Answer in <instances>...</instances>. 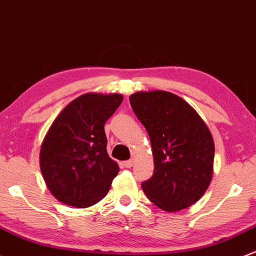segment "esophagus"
<instances>
[{
	"mask_svg": "<svg viewBox=\"0 0 256 256\" xmlns=\"http://www.w3.org/2000/svg\"><path fill=\"white\" fill-rule=\"evenodd\" d=\"M132 166H134V160H126V162H124V166H125V168H131Z\"/></svg>",
	"mask_w": 256,
	"mask_h": 256,
	"instance_id": "esophagus-1",
	"label": "esophagus"
}]
</instances>
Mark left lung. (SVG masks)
Here are the masks:
<instances>
[{"instance_id": "obj_1", "label": "left lung", "mask_w": 256, "mask_h": 256, "mask_svg": "<svg viewBox=\"0 0 256 256\" xmlns=\"http://www.w3.org/2000/svg\"><path fill=\"white\" fill-rule=\"evenodd\" d=\"M130 104L152 144L154 170L142 182L147 198L166 212L194 205L214 174V144L196 110L166 90L136 92Z\"/></svg>"}]
</instances>
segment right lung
I'll return each instance as SVG.
<instances>
[{"mask_svg": "<svg viewBox=\"0 0 256 256\" xmlns=\"http://www.w3.org/2000/svg\"><path fill=\"white\" fill-rule=\"evenodd\" d=\"M122 99L118 93L82 94L51 124L40 147V170L60 202L86 208L110 190L119 166L106 152L104 125Z\"/></svg>", "mask_w": 256, "mask_h": 256, "instance_id": "add662e5", "label": "right lung"}]
</instances>
